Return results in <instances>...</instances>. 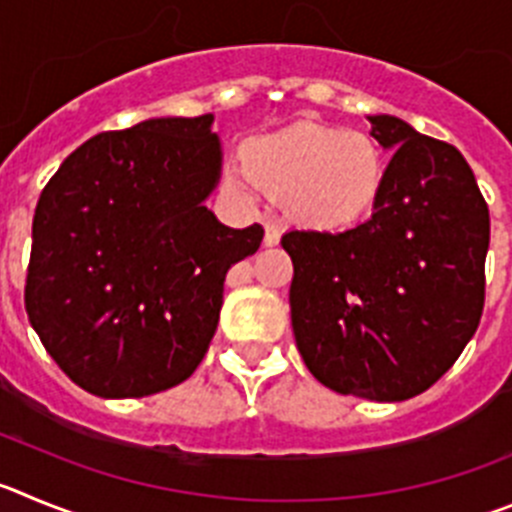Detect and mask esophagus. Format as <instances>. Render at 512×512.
<instances>
[{
	"instance_id": "1",
	"label": "esophagus",
	"mask_w": 512,
	"mask_h": 512,
	"mask_svg": "<svg viewBox=\"0 0 512 512\" xmlns=\"http://www.w3.org/2000/svg\"><path fill=\"white\" fill-rule=\"evenodd\" d=\"M265 247H275L280 242V224L278 222H265Z\"/></svg>"
}]
</instances>
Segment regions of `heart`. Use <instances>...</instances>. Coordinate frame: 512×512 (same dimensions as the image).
<instances>
[{
    "instance_id": "1",
    "label": "heart",
    "mask_w": 512,
    "mask_h": 512,
    "mask_svg": "<svg viewBox=\"0 0 512 512\" xmlns=\"http://www.w3.org/2000/svg\"><path fill=\"white\" fill-rule=\"evenodd\" d=\"M250 183L280 199L288 219L316 232H344L362 224L388 186V158L367 132L301 119L270 135H257L239 150ZM224 188L245 199L237 173Z\"/></svg>"
}]
</instances>
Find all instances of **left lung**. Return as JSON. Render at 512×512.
Listing matches in <instances>:
<instances>
[{"label":"left lung","instance_id":"obj_1","mask_svg":"<svg viewBox=\"0 0 512 512\" xmlns=\"http://www.w3.org/2000/svg\"><path fill=\"white\" fill-rule=\"evenodd\" d=\"M388 186L347 232H293L290 321L311 375L342 395L395 403L449 370L480 324L490 211L457 147L390 114L367 117Z\"/></svg>","mask_w":512,"mask_h":512}]
</instances>
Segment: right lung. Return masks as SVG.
I'll use <instances>...</instances> for the list:
<instances>
[{
	"mask_svg": "<svg viewBox=\"0 0 512 512\" xmlns=\"http://www.w3.org/2000/svg\"><path fill=\"white\" fill-rule=\"evenodd\" d=\"M214 117L145 119L73 150L32 219L25 308L78 388L145 398L193 375L234 262L262 227H224L204 206L222 176Z\"/></svg>",
	"mask_w": 512,
	"mask_h": 512,
	"instance_id": "right-lung-1",
	"label": "right lung"
}]
</instances>
